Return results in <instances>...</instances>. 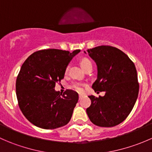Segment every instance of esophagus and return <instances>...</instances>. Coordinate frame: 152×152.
Returning <instances> with one entry per match:
<instances>
[{"instance_id": "1", "label": "esophagus", "mask_w": 152, "mask_h": 152, "mask_svg": "<svg viewBox=\"0 0 152 152\" xmlns=\"http://www.w3.org/2000/svg\"><path fill=\"white\" fill-rule=\"evenodd\" d=\"M83 96H83V95H82V94H79V99H82V98L83 97Z\"/></svg>"}]
</instances>
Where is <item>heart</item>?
I'll return each mask as SVG.
<instances>
[{
  "label": "heart",
  "mask_w": 152,
  "mask_h": 152,
  "mask_svg": "<svg viewBox=\"0 0 152 152\" xmlns=\"http://www.w3.org/2000/svg\"><path fill=\"white\" fill-rule=\"evenodd\" d=\"M89 65H92L91 62H90V59H87V58H84L81 60V65L83 67V69H85L86 67L88 66ZM72 88L74 89L75 90L78 92H82L83 90V85L81 83H79V82H73L71 85Z\"/></svg>",
  "instance_id": "obj_1"
}]
</instances>
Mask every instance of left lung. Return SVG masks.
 <instances>
[{"label": "left lung", "instance_id": "obj_1", "mask_svg": "<svg viewBox=\"0 0 152 152\" xmlns=\"http://www.w3.org/2000/svg\"><path fill=\"white\" fill-rule=\"evenodd\" d=\"M87 53L97 65V79L92 87L95 92H105L104 96H88L91 105L86 110L87 115L99 126L118 125L131 113L138 96L134 64L122 50L109 45L88 49Z\"/></svg>", "mask_w": 152, "mask_h": 152}]
</instances>
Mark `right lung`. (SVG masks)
<instances>
[{
    "instance_id": "add662e5",
    "label": "right lung",
    "mask_w": 152,
    "mask_h": 152,
    "mask_svg": "<svg viewBox=\"0 0 152 152\" xmlns=\"http://www.w3.org/2000/svg\"><path fill=\"white\" fill-rule=\"evenodd\" d=\"M79 52L38 50L21 66L16 80L17 99L23 114L36 126L53 129L70 121L79 95L72 90L62 95L54 87L64 78L69 62Z\"/></svg>"
}]
</instances>
